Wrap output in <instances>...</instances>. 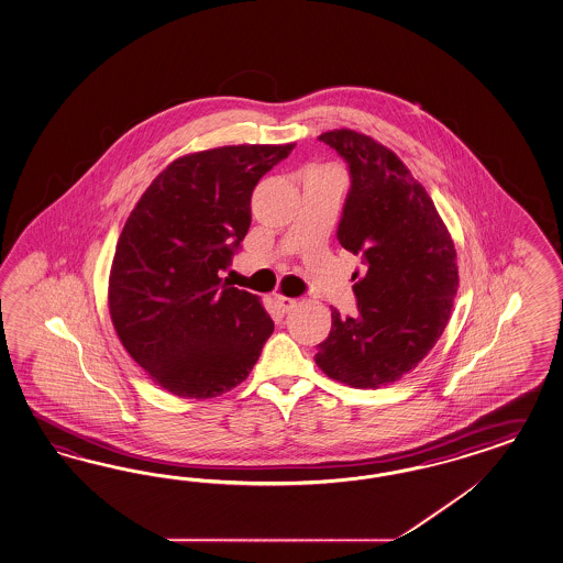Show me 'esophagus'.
Instances as JSON below:
<instances>
[{
  "label": "esophagus",
  "mask_w": 563,
  "mask_h": 563,
  "mask_svg": "<svg viewBox=\"0 0 563 563\" xmlns=\"http://www.w3.org/2000/svg\"><path fill=\"white\" fill-rule=\"evenodd\" d=\"M275 303H277V308L286 314V312H289V310L296 306V300H294V298H286V296H275Z\"/></svg>",
  "instance_id": "1"
}]
</instances>
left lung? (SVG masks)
I'll return each mask as SVG.
<instances>
[{
  "label": "left lung",
  "mask_w": 563,
  "mask_h": 563,
  "mask_svg": "<svg viewBox=\"0 0 563 563\" xmlns=\"http://www.w3.org/2000/svg\"><path fill=\"white\" fill-rule=\"evenodd\" d=\"M349 165L351 189L336 229L365 272L353 286L360 317L332 310L314 355L351 388H379L415 369L448 327L460 286L455 246L431 196L388 146L355 130L318 136Z\"/></svg>",
  "instance_id": "left-lung-1"
}]
</instances>
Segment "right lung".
<instances>
[{
	"instance_id": "1",
	"label": "right lung",
	"mask_w": 563,
	"mask_h": 563,
	"mask_svg": "<svg viewBox=\"0 0 563 563\" xmlns=\"http://www.w3.org/2000/svg\"><path fill=\"white\" fill-rule=\"evenodd\" d=\"M289 145L220 146L175 159L115 245L108 303L120 343L181 398L239 386L274 332L255 294L222 282L251 227V194Z\"/></svg>"
}]
</instances>
